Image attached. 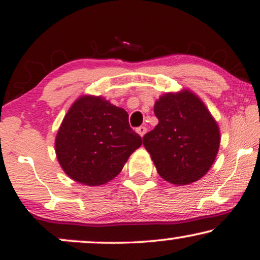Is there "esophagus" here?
Returning a JSON list of instances; mask_svg holds the SVG:
<instances>
[{"mask_svg":"<svg viewBox=\"0 0 260 260\" xmlns=\"http://www.w3.org/2000/svg\"><path fill=\"white\" fill-rule=\"evenodd\" d=\"M137 134L140 135L141 137H143L145 134H147V127L145 126H140V127H137Z\"/></svg>","mask_w":260,"mask_h":260,"instance_id":"obj_1","label":"esophagus"}]
</instances>
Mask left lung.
<instances>
[{"mask_svg": "<svg viewBox=\"0 0 260 260\" xmlns=\"http://www.w3.org/2000/svg\"><path fill=\"white\" fill-rule=\"evenodd\" d=\"M158 124L143 137L163 180L193 183L211 169L220 147V130L204 102L189 90L162 94L154 105Z\"/></svg>", "mask_w": 260, "mask_h": 260, "instance_id": "left-lung-1", "label": "left lung"}]
</instances>
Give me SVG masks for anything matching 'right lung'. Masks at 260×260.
<instances>
[{
  "mask_svg": "<svg viewBox=\"0 0 260 260\" xmlns=\"http://www.w3.org/2000/svg\"><path fill=\"white\" fill-rule=\"evenodd\" d=\"M142 138L129 125L125 110L101 95L85 94L73 103L55 137L63 172L86 186H102L122 172Z\"/></svg>",
  "mask_w": 260,
  "mask_h": 260,
  "instance_id": "add662e5",
  "label": "right lung"
}]
</instances>
